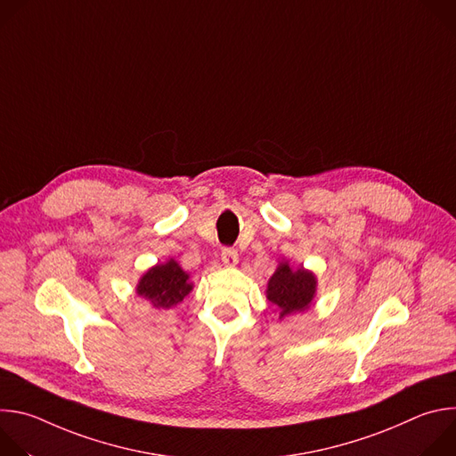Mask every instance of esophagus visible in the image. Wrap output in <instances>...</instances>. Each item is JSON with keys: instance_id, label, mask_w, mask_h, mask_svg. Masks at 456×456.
I'll use <instances>...</instances> for the list:
<instances>
[{"instance_id": "1", "label": "esophagus", "mask_w": 456, "mask_h": 456, "mask_svg": "<svg viewBox=\"0 0 456 456\" xmlns=\"http://www.w3.org/2000/svg\"><path fill=\"white\" fill-rule=\"evenodd\" d=\"M222 264L225 267H234L238 264V252L234 248H224L222 250Z\"/></svg>"}]
</instances>
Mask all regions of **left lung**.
I'll return each mask as SVG.
<instances>
[{
  "instance_id": "obj_1",
  "label": "left lung",
  "mask_w": 456,
  "mask_h": 456,
  "mask_svg": "<svg viewBox=\"0 0 456 456\" xmlns=\"http://www.w3.org/2000/svg\"><path fill=\"white\" fill-rule=\"evenodd\" d=\"M267 299L278 310L280 319L305 312L314 305L317 294V278L305 267L292 269L290 262L281 257L278 269L267 283Z\"/></svg>"
}]
</instances>
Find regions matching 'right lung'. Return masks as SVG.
I'll use <instances>...</instances> for the list:
<instances>
[{"instance_id": "1", "label": "right lung", "mask_w": 456, "mask_h": 456, "mask_svg": "<svg viewBox=\"0 0 456 456\" xmlns=\"http://www.w3.org/2000/svg\"><path fill=\"white\" fill-rule=\"evenodd\" d=\"M192 287L189 274L178 265L175 257H169L164 264L153 265L141 276L135 292L150 301L153 308L167 310L180 303Z\"/></svg>"}]
</instances>
